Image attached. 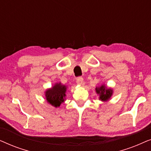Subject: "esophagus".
<instances>
[{"instance_id":"1","label":"esophagus","mask_w":151,"mask_h":151,"mask_svg":"<svg viewBox=\"0 0 151 151\" xmlns=\"http://www.w3.org/2000/svg\"><path fill=\"white\" fill-rule=\"evenodd\" d=\"M83 78L82 77H79L77 78V80H76V82H77L78 84H79V85H82V83H83Z\"/></svg>"}]
</instances>
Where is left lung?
<instances>
[{"label":"left lung","instance_id":"obj_1","mask_svg":"<svg viewBox=\"0 0 151 151\" xmlns=\"http://www.w3.org/2000/svg\"><path fill=\"white\" fill-rule=\"evenodd\" d=\"M96 91L99 95V100L104 102L110 100L113 94V88L107 87L105 84L96 86Z\"/></svg>","mask_w":151,"mask_h":151}]
</instances>
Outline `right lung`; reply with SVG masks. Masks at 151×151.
I'll return each mask as SVG.
<instances>
[{
	"label": "right lung",
	"mask_w": 151,
	"mask_h": 151,
	"mask_svg": "<svg viewBox=\"0 0 151 151\" xmlns=\"http://www.w3.org/2000/svg\"><path fill=\"white\" fill-rule=\"evenodd\" d=\"M67 86L60 83H55L51 88L45 91V95L47 102L51 106L59 107L66 100V92Z\"/></svg>",
	"instance_id": "1"
}]
</instances>
